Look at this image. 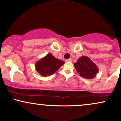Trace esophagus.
<instances>
[{
    "label": "esophagus",
    "mask_w": 121,
    "mask_h": 121,
    "mask_svg": "<svg viewBox=\"0 0 121 121\" xmlns=\"http://www.w3.org/2000/svg\"><path fill=\"white\" fill-rule=\"evenodd\" d=\"M72 59H66V60H65V61L66 62H72Z\"/></svg>",
    "instance_id": "obj_1"
}]
</instances>
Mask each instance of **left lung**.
<instances>
[{
  "instance_id": "left-lung-1",
  "label": "left lung",
  "mask_w": 121,
  "mask_h": 121,
  "mask_svg": "<svg viewBox=\"0 0 121 121\" xmlns=\"http://www.w3.org/2000/svg\"><path fill=\"white\" fill-rule=\"evenodd\" d=\"M74 65L79 74L85 78H93L99 72V69L95 64L89 57L85 56L79 58Z\"/></svg>"
}]
</instances>
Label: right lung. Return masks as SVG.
I'll list each match as a JSON object with an SVG mask.
<instances>
[{"instance_id":"1","label":"right lung","mask_w":121,"mask_h":121,"mask_svg":"<svg viewBox=\"0 0 121 121\" xmlns=\"http://www.w3.org/2000/svg\"><path fill=\"white\" fill-rule=\"evenodd\" d=\"M64 62L61 60L56 59L51 53H48L45 57L36 62L35 69L42 76L47 77L56 72Z\"/></svg>"}]
</instances>
